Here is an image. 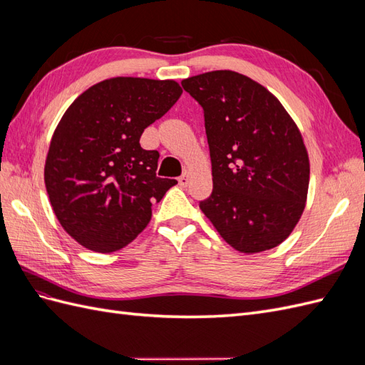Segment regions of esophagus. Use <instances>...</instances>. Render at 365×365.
<instances>
[{
  "mask_svg": "<svg viewBox=\"0 0 365 365\" xmlns=\"http://www.w3.org/2000/svg\"><path fill=\"white\" fill-rule=\"evenodd\" d=\"M189 181H190L189 172H184V173L180 176V178H178V182H180L181 187H187V184H189Z\"/></svg>",
  "mask_w": 365,
  "mask_h": 365,
  "instance_id": "obj_1",
  "label": "esophagus"
}]
</instances>
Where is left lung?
Segmentation results:
<instances>
[{
    "label": "left lung",
    "mask_w": 365,
    "mask_h": 365,
    "mask_svg": "<svg viewBox=\"0 0 365 365\" xmlns=\"http://www.w3.org/2000/svg\"><path fill=\"white\" fill-rule=\"evenodd\" d=\"M204 109L213 192L202 213L228 245L260 252L280 245L300 220L309 187L303 137L267 88L230 70L181 82Z\"/></svg>",
    "instance_id": "8db88e82"
}]
</instances>
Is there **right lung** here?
<instances>
[{
    "instance_id": "add662e5",
    "label": "right lung",
    "mask_w": 365,
    "mask_h": 365,
    "mask_svg": "<svg viewBox=\"0 0 365 365\" xmlns=\"http://www.w3.org/2000/svg\"><path fill=\"white\" fill-rule=\"evenodd\" d=\"M182 94L175 81L113 77L88 88L62 115L43 169L53 212L85 248L113 252L149 224L176 180L158 178V150L140 146L149 125Z\"/></svg>"
}]
</instances>
